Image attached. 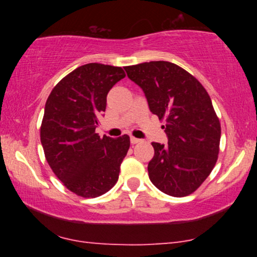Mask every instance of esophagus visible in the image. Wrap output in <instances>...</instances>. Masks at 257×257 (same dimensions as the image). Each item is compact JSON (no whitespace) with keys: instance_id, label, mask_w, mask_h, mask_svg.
Instances as JSON below:
<instances>
[{"instance_id":"1","label":"esophagus","mask_w":257,"mask_h":257,"mask_svg":"<svg viewBox=\"0 0 257 257\" xmlns=\"http://www.w3.org/2000/svg\"><path fill=\"white\" fill-rule=\"evenodd\" d=\"M131 144H133V145H135V144H138V143H140L142 142V139H138V138H135V137H131Z\"/></svg>"}]
</instances>
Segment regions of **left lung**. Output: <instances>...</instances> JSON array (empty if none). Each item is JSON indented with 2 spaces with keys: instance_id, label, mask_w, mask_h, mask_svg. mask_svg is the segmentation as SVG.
<instances>
[{
  "instance_id": "left-lung-1",
  "label": "left lung",
  "mask_w": 257,
  "mask_h": 257,
  "mask_svg": "<svg viewBox=\"0 0 257 257\" xmlns=\"http://www.w3.org/2000/svg\"><path fill=\"white\" fill-rule=\"evenodd\" d=\"M142 87L153 114L165 119L168 143H152L149 163L152 184L165 194H192L215 166L221 126L205 87L177 64L165 61L125 66Z\"/></svg>"
}]
</instances>
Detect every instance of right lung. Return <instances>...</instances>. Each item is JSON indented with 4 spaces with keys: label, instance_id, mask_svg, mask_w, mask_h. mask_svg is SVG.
<instances>
[{
    "label": "right lung",
    "instance_id": "add662e5",
    "mask_svg": "<svg viewBox=\"0 0 257 257\" xmlns=\"http://www.w3.org/2000/svg\"><path fill=\"white\" fill-rule=\"evenodd\" d=\"M126 75L119 66L89 63L65 76L48 97L41 143L51 170L63 185L83 198H96L118 181L130 137L96 133L112 86Z\"/></svg>",
    "mask_w": 257,
    "mask_h": 257
}]
</instances>
